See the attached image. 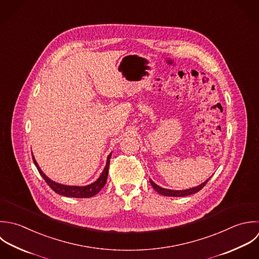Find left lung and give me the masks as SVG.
Masks as SVG:
<instances>
[{
  "mask_svg": "<svg viewBox=\"0 0 259 259\" xmlns=\"http://www.w3.org/2000/svg\"><path fill=\"white\" fill-rule=\"evenodd\" d=\"M210 180V179H209ZM206 181L205 183H203L202 185L196 187V188H193V189H189V190H185V191H172V190H166V189H163V188H160L159 186H157L156 184H154L151 180H149L152 188L160 195L162 196H166V197H186V196H190V195H193V194H196L198 193L199 191H201L205 186L206 184L209 182Z\"/></svg>",
  "mask_w": 259,
  "mask_h": 259,
  "instance_id": "obj_1",
  "label": "left lung"
}]
</instances>
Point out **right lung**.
I'll list each match as a JSON object with an SVG mask.
<instances>
[{
    "label": "right lung",
    "mask_w": 259,
    "mask_h": 259,
    "mask_svg": "<svg viewBox=\"0 0 259 259\" xmlns=\"http://www.w3.org/2000/svg\"><path fill=\"white\" fill-rule=\"evenodd\" d=\"M111 154H109L108 158H107V164L106 167L104 168L101 177L92 185L85 186V187H70V186H64V185H60L57 184L53 181H51L50 179H48L40 169V167L38 166L34 156L32 155L33 158V162L35 164V166L37 167L39 174L41 175V177L44 179V181L46 182V184L58 195L64 196V197H69V198H91L95 195H97L106 185L107 183V179H108V172H109V165H110V158H111Z\"/></svg>",
    "instance_id": "1"
}]
</instances>
